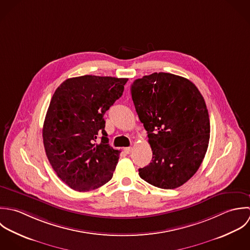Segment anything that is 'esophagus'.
Instances as JSON below:
<instances>
[{
	"instance_id": "esophagus-1",
	"label": "esophagus",
	"mask_w": 250,
	"mask_h": 250,
	"mask_svg": "<svg viewBox=\"0 0 250 250\" xmlns=\"http://www.w3.org/2000/svg\"><path fill=\"white\" fill-rule=\"evenodd\" d=\"M124 151H125L126 154H128V153H130V152L132 151V148H131V147H126V148L124 149Z\"/></svg>"
}]
</instances>
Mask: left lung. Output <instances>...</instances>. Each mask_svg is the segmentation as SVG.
<instances>
[{"label":"left lung","mask_w":250,"mask_h":250,"mask_svg":"<svg viewBox=\"0 0 250 250\" xmlns=\"http://www.w3.org/2000/svg\"><path fill=\"white\" fill-rule=\"evenodd\" d=\"M131 97L148 132L151 162L139 176L159 188L173 189L199 169L209 140L206 102L188 79L154 72L131 84Z\"/></svg>","instance_id":"left-lung-1"}]
</instances>
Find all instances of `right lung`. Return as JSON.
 I'll return each mask as SVG.
<instances>
[{"mask_svg": "<svg viewBox=\"0 0 250 250\" xmlns=\"http://www.w3.org/2000/svg\"><path fill=\"white\" fill-rule=\"evenodd\" d=\"M127 80L73 77L51 99L42 129L44 149L57 176L76 191L97 189L113 177L121 151L108 144L103 116L122 97Z\"/></svg>", "mask_w": 250, "mask_h": 250, "instance_id": "obj_1", "label": "right lung"}]
</instances>
